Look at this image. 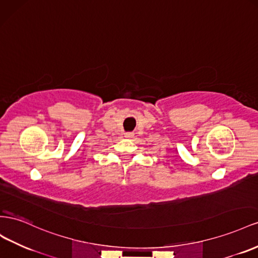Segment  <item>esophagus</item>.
I'll return each mask as SVG.
<instances>
[{
	"instance_id": "34e87169",
	"label": "esophagus",
	"mask_w": 258,
	"mask_h": 258,
	"mask_svg": "<svg viewBox=\"0 0 258 258\" xmlns=\"http://www.w3.org/2000/svg\"><path fill=\"white\" fill-rule=\"evenodd\" d=\"M135 135L132 134V132H127V134H124V137H126V138H132Z\"/></svg>"
}]
</instances>
